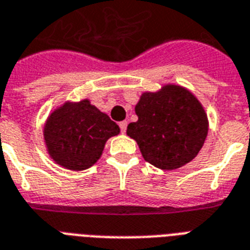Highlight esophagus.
Masks as SVG:
<instances>
[{
	"label": "esophagus",
	"mask_w": 250,
	"mask_h": 250,
	"mask_svg": "<svg viewBox=\"0 0 250 250\" xmlns=\"http://www.w3.org/2000/svg\"><path fill=\"white\" fill-rule=\"evenodd\" d=\"M119 127H121V132L125 133V129H127V122L125 121L121 122V123H119Z\"/></svg>",
	"instance_id": "esophagus-1"
}]
</instances>
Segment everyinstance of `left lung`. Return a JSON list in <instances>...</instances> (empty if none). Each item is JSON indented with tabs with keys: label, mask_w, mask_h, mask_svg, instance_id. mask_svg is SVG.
Masks as SVG:
<instances>
[{
	"label": "left lung",
	"mask_w": 250,
	"mask_h": 250,
	"mask_svg": "<svg viewBox=\"0 0 250 250\" xmlns=\"http://www.w3.org/2000/svg\"><path fill=\"white\" fill-rule=\"evenodd\" d=\"M139 117L127 135L136 141L144 160L161 170H175L193 160L209 129L204 106L190 90L166 84L144 92L135 106Z\"/></svg>",
	"instance_id": "left-lung-1"
}]
</instances>
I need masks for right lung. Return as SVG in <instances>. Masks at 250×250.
Segmentation results:
<instances>
[{
	"label": "right lung",
	"mask_w": 250,
	"mask_h": 250,
	"mask_svg": "<svg viewBox=\"0 0 250 250\" xmlns=\"http://www.w3.org/2000/svg\"><path fill=\"white\" fill-rule=\"evenodd\" d=\"M119 132V125L85 98L53 110L45 122L44 143L57 165L82 171L100 160L106 141Z\"/></svg>",
	"instance_id": "right-lung-1"
}]
</instances>
